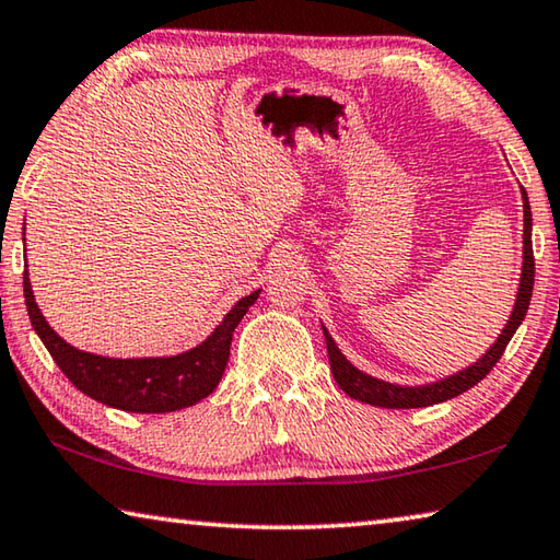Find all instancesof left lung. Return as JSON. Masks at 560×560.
Here are the masks:
<instances>
[{
    "label": "left lung",
    "mask_w": 560,
    "mask_h": 560,
    "mask_svg": "<svg viewBox=\"0 0 560 560\" xmlns=\"http://www.w3.org/2000/svg\"><path fill=\"white\" fill-rule=\"evenodd\" d=\"M521 197H524V267H521V283H518L514 311H511L509 324L504 326V330H501L497 343L491 346L487 353L477 360V363L464 368V371H459L457 375H450L440 383H430V385H420V387H407V385L402 387V385L377 381V377L358 371L353 363H348L346 355L338 350L336 340L330 338V334L324 328L330 371H334V377L340 385V390L353 397V400L375 405V407L410 410V407H430V405H438L444 400H452V397L467 393L469 387H474L479 381H485L491 368L499 363V358L504 355L509 340L516 334L521 320L526 318L530 291H534V269L536 267H534V249H530V207H528V197H526L524 187H521Z\"/></svg>",
    "instance_id": "left-lung-1"
}]
</instances>
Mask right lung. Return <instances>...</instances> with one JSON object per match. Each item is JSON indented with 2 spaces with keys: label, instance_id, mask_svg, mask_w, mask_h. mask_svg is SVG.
<instances>
[{
  "label": "right lung",
  "instance_id": "right-lung-1",
  "mask_svg": "<svg viewBox=\"0 0 560 560\" xmlns=\"http://www.w3.org/2000/svg\"><path fill=\"white\" fill-rule=\"evenodd\" d=\"M259 291L236 301L212 336L187 353L170 358H103L69 346L46 324L34 301L30 273L24 271L26 311L54 363L83 395L126 412H175L210 395L224 375L234 328L259 299Z\"/></svg>",
  "mask_w": 560,
  "mask_h": 560
}]
</instances>
